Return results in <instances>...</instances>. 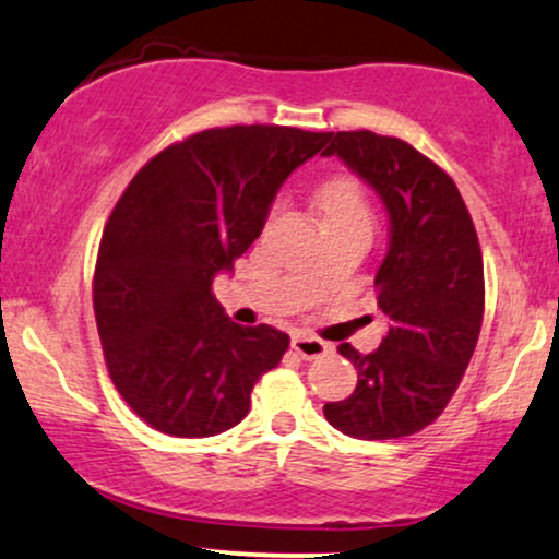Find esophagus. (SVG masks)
Returning a JSON list of instances; mask_svg holds the SVG:
<instances>
[{"instance_id":"esophagus-1","label":"esophagus","mask_w":559,"mask_h":559,"mask_svg":"<svg viewBox=\"0 0 559 559\" xmlns=\"http://www.w3.org/2000/svg\"><path fill=\"white\" fill-rule=\"evenodd\" d=\"M292 348L301 356V359H320V356L331 354V344H325V341L314 338V335H307V333H294Z\"/></svg>"}]
</instances>
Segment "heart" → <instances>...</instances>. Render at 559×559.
Returning <instances> with one entry per match:
<instances>
[{"instance_id": "b5f03b06", "label": "heart", "mask_w": 559, "mask_h": 559, "mask_svg": "<svg viewBox=\"0 0 559 559\" xmlns=\"http://www.w3.org/2000/svg\"><path fill=\"white\" fill-rule=\"evenodd\" d=\"M318 207L322 224H346V221H369L365 190L359 181L338 177L325 181L318 190Z\"/></svg>"}]
</instances>
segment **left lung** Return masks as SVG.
I'll use <instances>...</instances> for the list:
<instances>
[{"mask_svg":"<svg viewBox=\"0 0 559 559\" xmlns=\"http://www.w3.org/2000/svg\"><path fill=\"white\" fill-rule=\"evenodd\" d=\"M322 156H338L359 174L390 218L388 252L374 275L388 333L372 354L338 346L359 382L322 412L356 440L408 437L442 414L479 341V237L455 181L403 140L369 130L331 132Z\"/></svg>","mask_w":559,"mask_h":559,"instance_id":"obj_1","label":"left lung"}]
</instances>
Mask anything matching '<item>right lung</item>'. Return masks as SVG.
Wrapping results in <instances>:
<instances>
[{"label":"right lung","mask_w":559,"mask_h":559,"mask_svg":"<svg viewBox=\"0 0 559 559\" xmlns=\"http://www.w3.org/2000/svg\"><path fill=\"white\" fill-rule=\"evenodd\" d=\"M331 132L234 124L190 134L134 174L100 237L93 309L111 382L145 425L213 437L250 412L288 335L226 318L213 278L234 271L288 174Z\"/></svg>","instance_id":"right-lung-1"}]
</instances>
